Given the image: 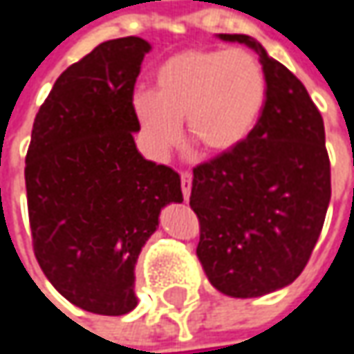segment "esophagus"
<instances>
[{"label": "esophagus", "mask_w": 354, "mask_h": 354, "mask_svg": "<svg viewBox=\"0 0 354 354\" xmlns=\"http://www.w3.org/2000/svg\"><path fill=\"white\" fill-rule=\"evenodd\" d=\"M180 184H182L184 200L188 202V198H190V188H192V174H190V172H182V174H180Z\"/></svg>", "instance_id": "esophagus-1"}]
</instances>
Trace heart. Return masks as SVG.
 <instances>
[{
	"label": "heart",
	"instance_id": "b5f03b06",
	"mask_svg": "<svg viewBox=\"0 0 354 354\" xmlns=\"http://www.w3.org/2000/svg\"><path fill=\"white\" fill-rule=\"evenodd\" d=\"M266 102V75L246 50H188L156 70V90L138 88L132 112L144 144L166 158L186 134L202 150L220 154L244 142Z\"/></svg>",
	"mask_w": 354,
	"mask_h": 354
}]
</instances>
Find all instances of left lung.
<instances>
[{"instance_id":"left-lung-1","label":"left lung","mask_w":354,"mask_h":354,"mask_svg":"<svg viewBox=\"0 0 354 354\" xmlns=\"http://www.w3.org/2000/svg\"><path fill=\"white\" fill-rule=\"evenodd\" d=\"M218 37L259 53L266 102L244 142L192 170L196 254L216 290L252 299L304 270L330 202V162L322 115L301 80L250 35Z\"/></svg>"}]
</instances>
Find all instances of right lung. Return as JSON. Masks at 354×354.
<instances>
[{"label": "right lung", "mask_w": 354, "mask_h": 354, "mask_svg": "<svg viewBox=\"0 0 354 354\" xmlns=\"http://www.w3.org/2000/svg\"><path fill=\"white\" fill-rule=\"evenodd\" d=\"M150 44H100L62 73L35 114L26 190L35 259L55 290L95 315L138 304L134 266L180 176L136 148V77Z\"/></svg>", "instance_id": "1"}]
</instances>
